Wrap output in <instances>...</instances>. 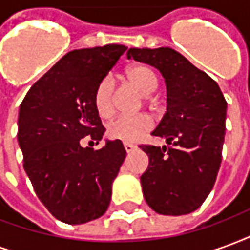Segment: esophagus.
Segmentation results:
<instances>
[{
    "label": "esophagus",
    "instance_id": "esophagus-1",
    "mask_svg": "<svg viewBox=\"0 0 250 250\" xmlns=\"http://www.w3.org/2000/svg\"><path fill=\"white\" fill-rule=\"evenodd\" d=\"M125 151H127V152H132L136 148V146L131 145V143H125Z\"/></svg>",
    "mask_w": 250,
    "mask_h": 250
}]
</instances>
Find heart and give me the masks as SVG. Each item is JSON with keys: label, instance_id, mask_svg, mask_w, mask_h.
<instances>
[{"label": "heart", "instance_id": "heart-1", "mask_svg": "<svg viewBox=\"0 0 250 250\" xmlns=\"http://www.w3.org/2000/svg\"><path fill=\"white\" fill-rule=\"evenodd\" d=\"M130 82L145 96L151 95L158 87V77L150 66L136 65L127 72ZM95 107L102 116H109L112 112V80L104 77L95 91ZM152 122L147 115H120L109 122L107 134L111 139L122 142H136L151 130Z\"/></svg>", "mask_w": 250, "mask_h": 250}]
</instances>
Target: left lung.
<instances>
[{"mask_svg":"<svg viewBox=\"0 0 250 250\" xmlns=\"http://www.w3.org/2000/svg\"><path fill=\"white\" fill-rule=\"evenodd\" d=\"M127 57L155 66L167 89L166 114L151 132L167 146H141L148 157L145 199L159 214H188L204 204L220 170L226 100L208 73L171 48H131Z\"/></svg>","mask_w":250,"mask_h":250,"instance_id":"8db88e82","label":"left lung"}]
</instances>
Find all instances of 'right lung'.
Wrapping results in <instances>:
<instances>
[{
    "label": "right lung",
    "instance_id": "obj_1",
    "mask_svg": "<svg viewBox=\"0 0 250 250\" xmlns=\"http://www.w3.org/2000/svg\"><path fill=\"white\" fill-rule=\"evenodd\" d=\"M125 49L108 44L68 52L20 105L17 139L25 173L51 214L69 225L107 211L112 182L125 158L120 141H105L100 150L80 145L84 136L98 143L103 138L95 91Z\"/></svg>",
    "mask_w": 250,
    "mask_h": 250
}]
</instances>
